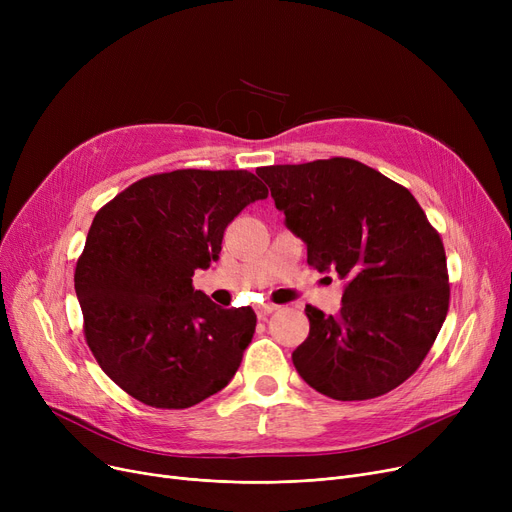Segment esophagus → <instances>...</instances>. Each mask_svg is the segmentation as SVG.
Here are the masks:
<instances>
[{
	"instance_id": "1",
	"label": "esophagus",
	"mask_w": 512,
	"mask_h": 512,
	"mask_svg": "<svg viewBox=\"0 0 512 512\" xmlns=\"http://www.w3.org/2000/svg\"><path fill=\"white\" fill-rule=\"evenodd\" d=\"M272 311H276L274 303H263V305L257 307V317H265V315H270Z\"/></svg>"
}]
</instances>
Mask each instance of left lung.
<instances>
[{
  "label": "left lung",
  "instance_id": "obj_1",
  "mask_svg": "<svg viewBox=\"0 0 512 512\" xmlns=\"http://www.w3.org/2000/svg\"><path fill=\"white\" fill-rule=\"evenodd\" d=\"M307 263L346 284L338 315L311 305L292 353L301 378L334 400H367L417 371L448 313L440 234L417 199L361 161L317 159L257 168Z\"/></svg>",
  "mask_w": 512,
  "mask_h": 512
}]
</instances>
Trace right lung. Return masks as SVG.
Listing matches in <instances>:
<instances>
[{
    "mask_svg": "<svg viewBox=\"0 0 512 512\" xmlns=\"http://www.w3.org/2000/svg\"><path fill=\"white\" fill-rule=\"evenodd\" d=\"M265 197L247 170H176L97 211L74 290L93 357L132 398L188 409L234 378L257 315L215 305L193 274L220 259L226 226Z\"/></svg>",
    "mask_w": 512,
    "mask_h": 512,
    "instance_id": "right-lung-1",
    "label": "right lung"
}]
</instances>
